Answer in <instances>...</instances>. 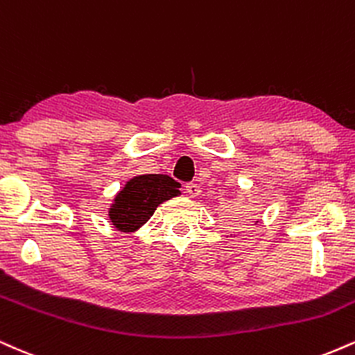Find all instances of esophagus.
<instances>
[{
	"label": "esophagus",
	"instance_id": "obj_1",
	"mask_svg": "<svg viewBox=\"0 0 355 355\" xmlns=\"http://www.w3.org/2000/svg\"><path fill=\"white\" fill-rule=\"evenodd\" d=\"M186 193L191 196V198H198L201 194V186H198L196 182H187L186 184Z\"/></svg>",
	"mask_w": 355,
	"mask_h": 355
}]
</instances>
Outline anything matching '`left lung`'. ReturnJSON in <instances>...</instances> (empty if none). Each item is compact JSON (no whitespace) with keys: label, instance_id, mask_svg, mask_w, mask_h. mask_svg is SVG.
I'll use <instances>...</instances> for the list:
<instances>
[{"label":"left lung","instance_id":"obj_1","mask_svg":"<svg viewBox=\"0 0 355 355\" xmlns=\"http://www.w3.org/2000/svg\"><path fill=\"white\" fill-rule=\"evenodd\" d=\"M239 216H243V218H248V216H245V214H239Z\"/></svg>","mask_w":355,"mask_h":355}]
</instances>
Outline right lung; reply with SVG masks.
Segmentation results:
<instances>
[{
	"instance_id": "1",
	"label": "right lung",
	"mask_w": 355,
	"mask_h": 355,
	"mask_svg": "<svg viewBox=\"0 0 355 355\" xmlns=\"http://www.w3.org/2000/svg\"><path fill=\"white\" fill-rule=\"evenodd\" d=\"M181 184L166 174L136 176L116 196L111 206L110 219L112 226L123 232L141 227L156 211L161 202L179 194Z\"/></svg>"
}]
</instances>
